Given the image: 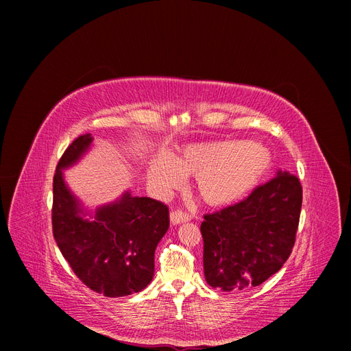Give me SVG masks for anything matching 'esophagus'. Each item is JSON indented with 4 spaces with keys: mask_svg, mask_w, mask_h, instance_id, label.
I'll use <instances>...</instances> for the list:
<instances>
[{
    "mask_svg": "<svg viewBox=\"0 0 351 351\" xmlns=\"http://www.w3.org/2000/svg\"><path fill=\"white\" fill-rule=\"evenodd\" d=\"M189 220H191V216L182 210H173L171 213V223L172 225H180V223L189 222Z\"/></svg>",
    "mask_w": 351,
    "mask_h": 351,
    "instance_id": "esophagus-1",
    "label": "esophagus"
}]
</instances>
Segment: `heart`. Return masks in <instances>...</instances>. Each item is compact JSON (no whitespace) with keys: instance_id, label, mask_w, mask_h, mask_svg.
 Wrapping results in <instances>:
<instances>
[{"instance_id":"heart-1","label":"heart","mask_w":351,"mask_h":351,"mask_svg":"<svg viewBox=\"0 0 351 351\" xmlns=\"http://www.w3.org/2000/svg\"><path fill=\"white\" fill-rule=\"evenodd\" d=\"M271 166L273 155L263 143L225 139L188 145L176 158L156 154L147 166V179L156 192L168 193L180 188L185 176H196L202 200L225 206L249 195Z\"/></svg>"}]
</instances>
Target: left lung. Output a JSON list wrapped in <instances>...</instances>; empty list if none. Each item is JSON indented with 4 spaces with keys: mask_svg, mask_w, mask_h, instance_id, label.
<instances>
[{
    "mask_svg": "<svg viewBox=\"0 0 351 351\" xmlns=\"http://www.w3.org/2000/svg\"><path fill=\"white\" fill-rule=\"evenodd\" d=\"M302 195L299 179L279 169L245 200L205 215L200 232L208 285L243 291L278 273L294 246Z\"/></svg>",
    "mask_w": 351,
    "mask_h": 351,
    "instance_id": "1",
    "label": "left lung"
}]
</instances>
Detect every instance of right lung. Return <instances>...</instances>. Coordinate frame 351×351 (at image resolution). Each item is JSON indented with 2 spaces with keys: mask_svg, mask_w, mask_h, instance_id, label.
I'll return each mask as SVG.
<instances>
[{
  "mask_svg": "<svg viewBox=\"0 0 351 351\" xmlns=\"http://www.w3.org/2000/svg\"><path fill=\"white\" fill-rule=\"evenodd\" d=\"M94 146L90 134L73 141L53 176L52 232L78 279L106 298L143 290L154 279L155 249L169 229L168 206L125 191L117 200L86 208L66 185L64 171Z\"/></svg>",
  "mask_w": 351,
  "mask_h": 351,
  "instance_id": "right-lung-1",
  "label": "right lung"
}]
</instances>
